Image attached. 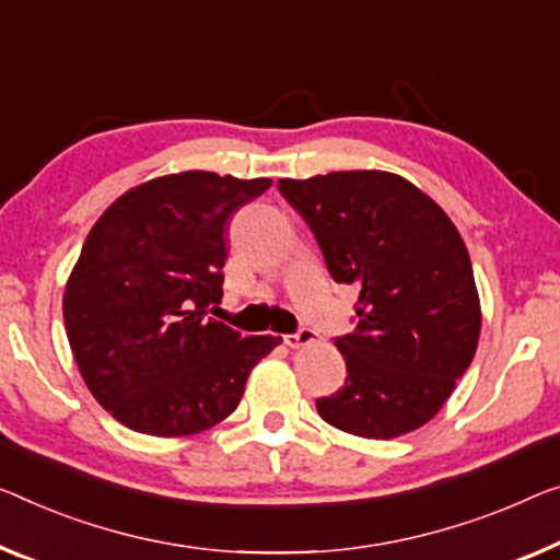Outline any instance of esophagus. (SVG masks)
<instances>
[{"instance_id": "1", "label": "esophagus", "mask_w": 560, "mask_h": 560, "mask_svg": "<svg viewBox=\"0 0 560 560\" xmlns=\"http://www.w3.org/2000/svg\"><path fill=\"white\" fill-rule=\"evenodd\" d=\"M312 341H316V334L312 329H296L294 334H283V345L296 349V347H304V345H312Z\"/></svg>"}]
</instances>
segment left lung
Listing matches in <instances>:
<instances>
[{
	"instance_id": "obj_1",
	"label": "left lung",
	"mask_w": 560,
	"mask_h": 560,
	"mask_svg": "<svg viewBox=\"0 0 560 560\" xmlns=\"http://www.w3.org/2000/svg\"><path fill=\"white\" fill-rule=\"evenodd\" d=\"M279 190L312 229L331 279L360 289L357 329L334 339L345 387L316 399V412L372 440L422 428L478 349L480 299L460 233L395 173L281 178Z\"/></svg>"
}]
</instances>
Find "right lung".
<instances>
[{"label":"right lung","mask_w":560,"mask_h":560,"mask_svg":"<svg viewBox=\"0 0 560 560\" xmlns=\"http://www.w3.org/2000/svg\"><path fill=\"white\" fill-rule=\"evenodd\" d=\"M269 178L186 171L120 196L88 233L62 314L100 405L155 438L196 435L236 410L248 372L281 337H241L221 304L226 223Z\"/></svg>","instance_id":"add662e5"}]
</instances>
